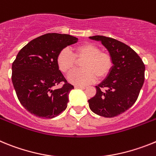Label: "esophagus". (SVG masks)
I'll use <instances>...</instances> for the list:
<instances>
[{"instance_id": "34e87169", "label": "esophagus", "mask_w": 156, "mask_h": 156, "mask_svg": "<svg viewBox=\"0 0 156 156\" xmlns=\"http://www.w3.org/2000/svg\"><path fill=\"white\" fill-rule=\"evenodd\" d=\"M75 89H86V86H74Z\"/></svg>"}]
</instances>
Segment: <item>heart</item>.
<instances>
[{
	"mask_svg": "<svg viewBox=\"0 0 156 156\" xmlns=\"http://www.w3.org/2000/svg\"><path fill=\"white\" fill-rule=\"evenodd\" d=\"M76 59L83 60L81 64L82 70L74 71L68 78L69 82L76 86H86L97 78H106L114 66L111 54L101 52V48L92 43L78 46L74 49V53L67 48L61 49L56 56V64L61 72L68 74L75 68Z\"/></svg>",
	"mask_w": 156,
	"mask_h": 156,
	"instance_id": "heart-1",
	"label": "heart"
}]
</instances>
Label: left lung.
Segmentation results:
<instances>
[{
  "instance_id": "obj_1",
  "label": "left lung",
  "mask_w": 156,
  "mask_h": 156,
  "mask_svg": "<svg viewBox=\"0 0 156 156\" xmlns=\"http://www.w3.org/2000/svg\"><path fill=\"white\" fill-rule=\"evenodd\" d=\"M113 58L114 66L107 78L96 86L97 93L89 99V108L98 115L113 118L123 113L136 102L144 82L145 66L134 50L112 38L96 35Z\"/></svg>"
}]
</instances>
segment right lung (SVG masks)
<instances>
[{
  "instance_id": "add662e5",
  "label": "right lung",
  "mask_w": 156,
  "mask_h": 156,
  "mask_svg": "<svg viewBox=\"0 0 156 156\" xmlns=\"http://www.w3.org/2000/svg\"><path fill=\"white\" fill-rule=\"evenodd\" d=\"M78 39L69 34L49 33L30 41L12 63V81L21 104L30 113L52 119L67 108L74 86L65 79L56 64L61 49ZM65 82L60 89L54 86Z\"/></svg>"
}]
</instances>
